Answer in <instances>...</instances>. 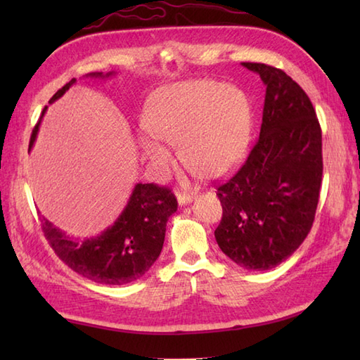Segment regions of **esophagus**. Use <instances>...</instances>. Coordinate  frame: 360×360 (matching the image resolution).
I'll use <instances>...</instances> for the list:
<instances>
[{"mask_svg":"<svg viewBox=\"0 0 360 360\" xmlns=\"http://www.w3.org/2000/svg\"><path fill=\"white\" fill-rule=\"evenodd\" d=\"M193 193H187V192H178V202L179 205H186L188 202L193 201Z\"/></svg>","mask_w":360,"mask_h":360,"instance_id":"1","label":"esophagus"}]
</instances>
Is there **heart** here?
<instances>
[{
  "label": "heart",
  "mask_w": 360,
  "mask_h": 360,
  "mask_svg": "<svg viewBox=\"0 0 360 360\" xmlns=\"http://www.w3.org/2000/svg\"><path fill=\"white\" fill-rule=\"evenodd\" d=\"M150 137L141 148L151 167L165 172L173 162L162 144L181 143L184 162L207 179L233 172L248 153L252 110L248 96L236 86L215 80H188L156 91L142 114Z\"/></svg>",
  "instance_id": "b5f03b06"
}]
</instances>
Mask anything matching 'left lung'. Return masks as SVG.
Returning <instances> with one entry per match:
<instances>
[{
    "label": "left lung",
    "instance_id": "obj_1",
    "mask_svg": "<svg viewBox=\"0 0 360 360\" xmlns=\"http://www.w3.org/2000/svg\"><path fill=\"white\" fill-rule=\"evenodd\" d=\"M266 85L259 137L246 162L218 186L219 249L249 271L285 262L307 238L322 186V129L307 93L264 63H243Z\"/></svg>",
    "mask_w": 360,
    "mask_h": 360
}]
</instances>
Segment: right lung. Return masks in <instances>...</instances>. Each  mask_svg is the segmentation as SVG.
I'll return each instance as SVG.
<instances>
[{
  "label": "right lung",
  "mask_w": 360,
  "mask_h": 360,
  "mask_svg": "<svg viewBox=\"0 0 360 360\" xmlns=\"http://www.w3.org/2000/svg\"><path fill=\"white\" fill-rule=\"evenodd\" d=\"M114 72H91L88 77L106 79ZM75 83H70L52 96L49 103L62 97ZM48 106L32 129L29 150L37 139L38 128ZM178 209L172 190L156 184H136L128 204L119 218L101 235L75 240L40 217L46 240L57 257L82 277L102 285L120 286L131 283L147 272L164 246L167 221Z\"/></svg>",
  "instance_id": "obj_1"
}]
</instances>
